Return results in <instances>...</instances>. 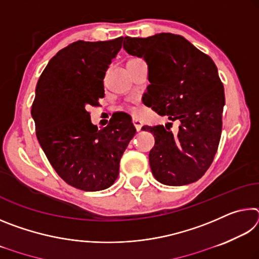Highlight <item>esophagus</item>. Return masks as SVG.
<instances>
[{
  "instance_id": "1",
  "label": "esophagus",
  "mask_w": 259,
  "mask_h": 259,
  "mask_svg": "<svg viewBox=\"0 0 259 259\" xmlns=\"http://www.w3.org/2000/svg\"><path fill=\"white\" fill-rule=\"evenodd\" d=\"M133 124L135 125V128L137 131H140V129H142V122H140L138 119H133Z\"/></svg>"
}]
</instances>
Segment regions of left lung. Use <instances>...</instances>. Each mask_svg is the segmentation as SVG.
I'll return each mask as SVG.
<instances>
[{
    "label": "left lung",
    "instance_id": "1",
    "mask_svg": "<svg viewBox=\"0 0 259 259\" xmlns=\"http://www.w3.org/2000/svg\"><path fill=\"white\" fill-rule=\"evenodd\" d=\"M123 48L148 66L144 104L179 122L177 135L163 125L142 128L155 139L150 152L152 174L169 186L196 182L212 163L221 140L225 95L216 65L185 37L171 33L125 36Z\"/></svg>",
    "mask_w": 259,
    "mask_h": 259
}]
</instances>
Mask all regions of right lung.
<instances>
[{
  "label": "right lung",
  "mask_w": 259,
  "mask_h": 259,
  "mask_svg": "<svg viewBox=\"0 0 259 259\" xmlns=\"http://www.w3.org/2000/svg\"><path fill=\"white\" fill-rule=\"evenodd\" d=\"M122 41H77L64 48L47 65L35 90L32 116L38 143L59 177L82 191L113 185L136 134L128 114L98 130L87 111L105 96L103 80Z\"/></svg>",
  "instance_id": "right-lung-1"
}]
</instances>
